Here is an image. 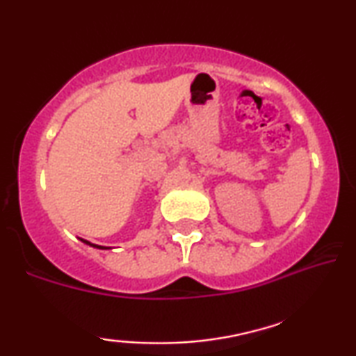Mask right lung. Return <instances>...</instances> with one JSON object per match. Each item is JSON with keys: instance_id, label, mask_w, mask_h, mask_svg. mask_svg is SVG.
<instances>
[{"instance_id": "obj_1", "label": "right lung", "mask_w": 356, "mask_h": 356, "mask_svg": "<svg viewBox=\"0 0 356 356\" xmlns=\"http://www.w3.org/2000/svg\"><path fill=\"white\" fill-rule=\"evenodd\" d=\"M81 242H85V244H88V245H91V247H96V249H111V247H104V245H97V244H91V242H88V241H85V239H80Z\"/></svg>"}]
</instances>
